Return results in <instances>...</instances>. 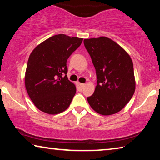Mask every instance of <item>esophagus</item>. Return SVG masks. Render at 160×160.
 I'll list each match as a JSON object with an SVG mask.
<instances>
[{
    "mask_svg": "<svg viewBox=\"0 0 160 160\" xmlns=\"http://www.w3.org/2000/svg\"><path fill=\"white\" fill-rule=\"evenodd\" d=\"M84 87H85V85H84V84L77 82V88L79 91H82V89L84 88Z\"/></svg>",
    "mask_w": 160,
    "mask_h": 160,
    "instance_id": "obj_1",
    "label": "esophagus"
}]
</instances>
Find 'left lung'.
<instances>
[{"label": "left lung", "mask_w": 160, "mask_h": 160, "mask_svg": "<svg viewBox=\"0 0 160 160\" xmlns=\"http://www.w3.org/2000/svg\"><path fill=\"white\" fill-rule=\"evenodd\" d=\"M96 70L97 85L88 97L90 107L99 114H114L131 100L135 90L133 64L128 53L109 38L84 39Z\"/></svg>", "instance_id": "obj_1"}]
</instances>
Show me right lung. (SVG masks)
Returning a JSON list of instances; mask_svg holds the SVG:
<instances>
[{"label":"right lung","mask_w":160,"mask_h":160,"mask_svg":"<svg viewBox=\"0 0 160 160\" xmlns=\"http://www.w3.org/2000/svg\"><path fill=\"white\" fill-rule=\"evenodd\" d=\"M82 40L63 34L54 35L32 51L27 65L25 88L42 112L57 114L70 106L76 88L68 79L66 62Z\"/></svg>","instance_id":"right-lung-1"}]
</instances>
